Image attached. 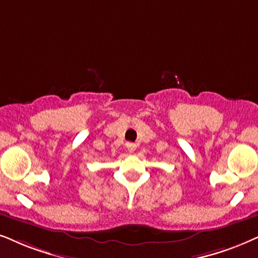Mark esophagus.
I'll return each mask as SVG.
<instances>
[{"mask_svg": "<svg viewBox=\"0 0 258 258\" xmlns=\"http://www.w3.org/2000/svg\"><path fill=\"white\" fill-rule=\"evenodd\" d=\"M126 148L130 152H133L137 149V145L133 144V143H126Z\"/></svg>", "mask_w": 258, "mask_h": 258, "instance_id": "esophagus-1", "label": "esophagus"}]
</instances>
